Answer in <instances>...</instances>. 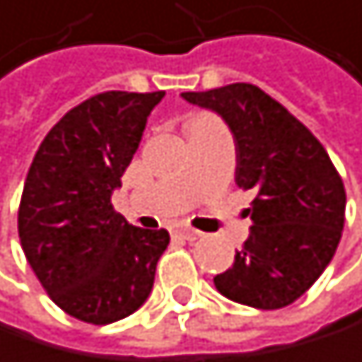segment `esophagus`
Here are the masks:
<instances>
[{"instance_id":"1","label":"esophagus","mask_w":362,"mask_h":362,"mask_svg":"<svg viewBox=\"0 0 362 362\" xmlns=\"http://www.w3.org/2000/svg\"><path fill=\"white\" fill-rule=\"evenodd\" d=\"M173 234H175V236H182V239H187V241H197L199 236H202L199 230H193V228H189V226H177V228L173 230Z\"/></svg>"}]
</instances>
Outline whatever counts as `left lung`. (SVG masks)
I'll use <instances>...</instances> for the list:
<instances>
[{
  "mask_svg": "<svg viewBox=\"0 0 362 362\" xmlns=\"http://www.w3.org/2000/svg\"><path fill=\"white\" fill-rule=\"evenodd\" d=\"M215 110L234 136V180L256 197L234 265L215 276L221 296L260 310L293 304L332 260L345 223V189L328 151L280 102L254 84L182 93Z\"/></svg>",
  "mask_w": 362,
  "mask_h": 362,
  "instance_id": "8db88e82",
  "label": "left lung"
}]
</instances>
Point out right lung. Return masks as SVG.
I'll return each instance as SVG.
<instances>
[{
  "mask_svg": "<svg viewBox=\"0 0 362 362\" xmlns=\"http://www.w3.org/2000/svg\"><path fill=\"white\" fill-rule=\"evenodd\" d=\"M165 93L108 90L69 110L40 143L19 204V239L38 282L66 315L104 326L149 298L167 230H143L110 195Z\"/></svg>",
  "mask_w": 362,
  "mask_h": 362,
  "instance_id": "add662e5",
  "label": "right lung"
}]
</instances>
